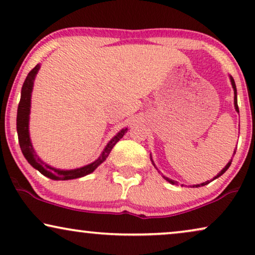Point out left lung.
Wrapping results in <instances>:
<instances>
[{
  "label": "left lung",
  "mask_w": 255,
  "mask_h": 255,
  "mask_svg": "<svg viewBox=\"0 0 255 255\" xmlns=\"http://www.w3.org/2000/svg\"><path fill=\"white\" fill-rule=\"evenodd\" d=\"M230 80H231V85H232V88H233V90H235V107H236V110L238 111V113H239L238 102H237V88H236V83H235V80H233L232 76H230ZM233 154H236V149H235V153H233ZM231 162H232V159L230 160L228 165H226V166L224 167V168H223V169L221 170V172H219V173L217 174V175H216V176H215L214 179H212V180L217 179V177H219V176H221V175H223V174H224V173L226 172V170H228V168H229V167H230V165H231ZM165 179H166L167 181H168L169 183H172V184H175V183H176L175 181L170 180V179H168V177H165ZM208 183H210V181H207V182H203V183H201V184H195V186H193V187H196V188H197V187H201V186H205V184H208Z\"/></svg>",
  "instance_id": "8db88e82"
}]
</instances>
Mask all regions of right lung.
<instances>
[{
    "label": "right lung",
    "instance_id": "1",
    "mask_svg": "<svg viewBox=\"0 0 255 255\" xmlns=\"http://www.w3.org/2000/svg\"><path fill=\"white\" fill-rule=\"evenodd\" d=\"M39 65H37L33 69H31L29 74H27L25 81L23 83L22 87V93H20V101L18 104V109H17V133H18V141L20 149H22L23 155L25 156L27 162L30 163L33 168L43 174V175L50 177L52 180H73L78 179V177H82L88 174L93 173L104 160L108 158V155L110 154L111 149L118 141L123 138V135L127 133L128 128H123L115 137L109 141V144L106 146L102 154L100 155V158L95 160V161L89 163L85 167L71 170H61L53 168V167L48 166L47 163H45L39 156L36 154L34 149L32 147L30 140V134H29V115H30V107H31V93H32V87L33 81L36 78L38 71H39Z\"/></svg>",
    "mask_w": 255,
    "mask_h": 255
}]
</instances>
